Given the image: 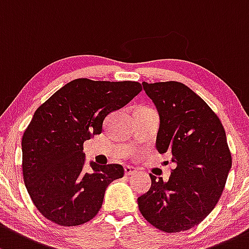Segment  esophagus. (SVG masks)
I'll return each instance as SVG.
<instances>
[{"label":"esophagus","instance_id":"obj_1","mask_svg":"<svg viewBox=\"0 0 249 249\" xmlns=\"http://www.w3.org/2000/svg\"><path fill=\"white\" fill-rule=\"evenodd\" d=\"M124 172H125V175H127V177H130V175H133L137 173V169L133 168L131 166H125L124 167Z\"/></svg>","mask_w":249,"mask_h":249}]
</instances>
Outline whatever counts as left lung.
Returning a JSON list of instances; mask_svg holds the SVG:
<instances>
[{
	"instance_id": "left-lung-1",
	"label": "left lung",
	"mask_w": 249,
	"mask_h": 249,
	"mask_svg": "<svg viewBox=\"0 0 249 249\" xmlns=\"http://www.w3.org/2000/svg\"><path fill=\"white\" fill-rule=\"evenodd\" d=\"M160 116L156 148L177 164L168 181L150 174L138 197L143 217L155 228L179 232L199 224L216 206L231 168L224 127L209 105L184 83L143 82Z\"/></svg>"
}]
</instances>
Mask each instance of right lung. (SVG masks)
Instances as JSON below:
<instances>
[{
  "instance_id": "add662e5",
  "label": "right lung",
  "mask_w": 249,
  "mask_h": 249,
  "mask_svg": "<svg viewBox=\"0 0 249 249\" xmlns=\"http://www.w3.org/2000/svg\"><path fill=\"white\" fill-rule=\"evenodd\" d=\"M142 90L132 81L109 82L76 78L63 86L35 112L22 136L23 181L45 218L63 227L96 216L105 191L124 175L120 164L90 162L85 167L83 143L103 132L105 118Z\"/></svg>"
}]
</instances>
